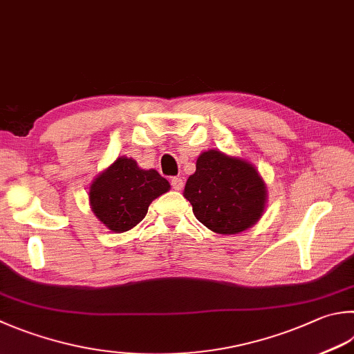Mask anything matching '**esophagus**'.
Instances as JSON below:
<instances>
[{
    "label": "esophagus",
    "mask_w": 354,
    "mask_h": 354,
    "mask_svg": "<svg viewBox=\"0 0 354 354\" xmlns=\"http://www.w3.org/2000/svg\"><path fill=\"white\" fill-rule=\"evenodd\" d=\"M171 185L172 188H174L176 191H182L183 189V178L182 177H172L171 178Z\"/></svg>",
    "instance_id": "obj_1"
}]
</instances>
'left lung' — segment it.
Segmentation results:
<instances>
[{
  "label": "left lung",
  "instance_id": "left-lung-1",
  "mask_svg": "<svg viewBox=\"0 0 354 354\" xmlns=\"http://www.w3.org/2000/svg\"><path fill=\"white\" fill-rule=\"evenodd\" d=\"M183 196L200 223L223 236L239 234L263 216L268 189L248 160L208 149L198 156Z\"/></svg>",
  "mask_w": 354,
  "mask_h": 354
}]
</instances>
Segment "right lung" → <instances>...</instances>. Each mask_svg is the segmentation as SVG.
Here are the masks:
<instances>
[{
  "label": "right lung",
  "mask_w": 354,
  "mask_h": 354,
  "mask_svg": "<svg viewBox=\"0 0 354 354\" xmlns=\"http://www.w3.org/2000/svg\"><path fill=\"white\" fill-rule=\"evenodd\" d=\"M171 189L156 169H142L134 158L120 156L89 186V205L95 217L115 234L145 218L152 200Z\"/></svg>",
  "instance_id": "add662e5"
}]
</instances>
